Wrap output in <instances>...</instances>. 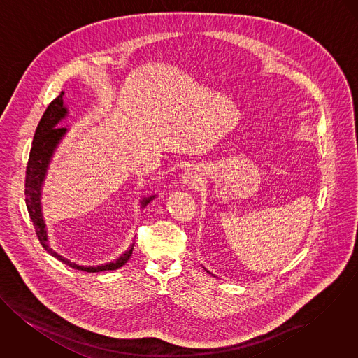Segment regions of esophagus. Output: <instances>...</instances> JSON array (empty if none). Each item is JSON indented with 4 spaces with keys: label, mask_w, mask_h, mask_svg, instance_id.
I'll return each mask as SVG.
<instances>
[{
    "label": "esophagus",
    "mask_w": 358,
    "mask_h": 358,
    "mask_svg": "<svg viewBox=\"0 0 358 358\" xmlns=\"http://www.w3.org/2000/svg\"><path fill=\"white\" fill-rule=\"evenodd\" d=\"M182 181H184V184H187V185H197L200 181H201V177H200V171H199V169H196V167H191V169H188L184 174H182Z\"/></svg>",
    "instance_id": "34e87169"
}]
</instances>
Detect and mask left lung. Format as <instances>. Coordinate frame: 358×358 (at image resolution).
Returning a JSON list of instances; mask_svg holds the SVG:
<instances>
[{"label": "left lung", "instance_id": "1", "mask_svg": "<svg viewBox=\"0 0 358 358\" xmlns=\"http://www.w3.org/2000/svg\"><path fill=\"white\" fill-rule=\"evenodd\" d=\"M207 273H210V271H207ZM210 274H211V273H210Z\"/></svg>", "mask_w": 358, "mask_h": 358}]
</instances>
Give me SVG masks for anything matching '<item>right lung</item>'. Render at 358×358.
Listing matches in <instances>:
<instances>
[{
  "mask_svg": "<svg viewBox=\"0 0 358 358\" xmlns=\"http://www.w3.org/2000/svg\"><path fill=\"white\" fill-rule=\"evenodd\" d=\"M62 95L64 92L61 91V94L55 98V101H52V103L48 106L46 111L43 113L35 135L32 140V147L29 151V158H28L27 170H26V204H27L28 214L29 218L34 223L35 227V233L42 244V247L48 250V253H50L57 260L62 262L64 264L75 268V270H80L85 273H101V271H109V270H117L120 267H122L131 257L132 250H134V244L131 248L122 253L118 259H115L114 262L106 263V264H101V266H79L71 260H68L66 257L61 256L59 253H57L53 250V248L49 245L48 241V233H46V224L42 217V207H41V194H42V184L45 181L46 177V171L49 164L52 161V157L55 154L57 145L59 144L61 138L65 136L66 134V128H58V122L66 117L68 109L64 105L62 101ZM155 196H150V197H144L140 204L141 208L145 207Z\"/></svg>",
  "mask_w": 358,
  "mask_h": 358,
  "instance_id": "right-lung-1",
  "label": "right lung"
}]
</instances>
